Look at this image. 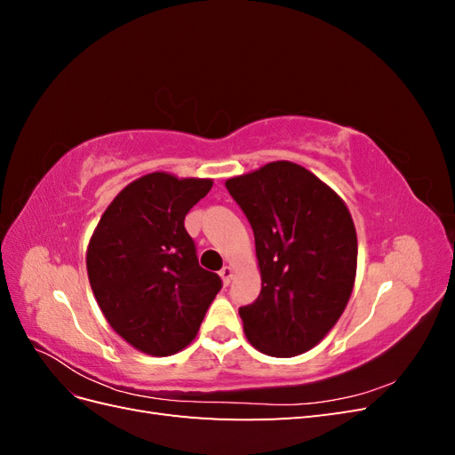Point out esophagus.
Returning a JSON list of instances; mask_svg holds the SVG:
<instances>
[{"mask_svg": "<svg viewBox=\"0 0 455 455\" xmlns=\"http://www.w3.org/2000/svg\"><path fill=\"white\" fill-rule=\"evenodd\" d=\"M220 277H222L224 284H229L231 279H233V267L231 266H224L222 269H220Z\"/></svg>", "mask_w": 455, "mask_h": 455, "instance_id": "34e87169", "label": "esophagus"}]
</instances>
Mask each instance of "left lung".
Returning <instances> with one entry per match:
<instances>
[{
	"instance_id": "8db88e82",
	"label": "left lung",
	"mask_w": 455,
	"mask_h": 455,
	"mask_svg": "<svg viewBox=\"0 0 455 455\" xmlns=\"http://www.w3.org/2000/svg\"><path fill=\"white\" fill-rule=\"evenodd\" d=\"M254 231L261 292L239 309L246 339L288 359L313 349L346 309L356 275L347 204L292 161L226 180Z\"/></svg>"
}]
</instances>
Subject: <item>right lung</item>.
Segmentation results:
<instances>
[{
  "label": "right lung",
  "instance_id": "right-lung-1",
  "mask_svg": "<svg viewBox=\"0 0 455 455\" xmlns=\"http://www.w3.org/2000/svg\"><path fill=\"white\" fill-rule=\"evenodd\" d=\"M211 178L149 172L108 204L87 246L92 294L108 324L151 356L182 351L222 288L199 266L184 218Z\"/></svg>",
  "mask_w": 455,
  "mask_h": 455
}]
</instances>
